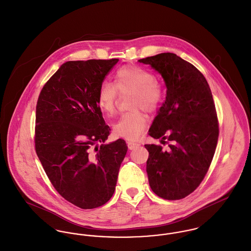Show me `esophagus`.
Segmentation results:
<instances>
[{
    "label": "esophagus",
    "instance_id": "1",
    "mask_svg": "<svg viewBox=\"0 0 251 251\" xmlns=\"http://www.w3.org/2000/svg\"><path fill=\"white\" fill-rule=\"evenodd\" d=\"M140 145L138 143H134V142H127V147L129 150H133L137 147H139Z\"/></svg>",
    "mask_w": 251,
    "mask_h": 251
}]
</instances>
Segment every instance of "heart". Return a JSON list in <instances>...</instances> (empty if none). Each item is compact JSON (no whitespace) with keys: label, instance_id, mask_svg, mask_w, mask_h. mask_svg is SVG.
<instances>
[{"label":"heart","instance_id":"heart-1","mask_svg":"<svg viewBox=\"0 0 251 251\" xmlns=\"http://www.w3.org/2000/svg\"><path fill=\"white\" fill-rule=\"evenodd\" d=\"M131 95L130 113L122 116L113 126L116 136L130 141L141 136L148 126L146 116L137 109L154 112L164 98L163 88L156 75L147 69L130 65L119 69L114 75V85L103 82L99 88L97 104L102 114H115L119 97Z\"/></svg>","mask_w":251,"mask_h":251}]
</instances>
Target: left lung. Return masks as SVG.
I'll return each mask as SVG.
<instances>
[{
  "label": "left lung",
  "mask_w": 251,
  "mask_h": 251,
  "mask_svg": "<svg viewBox=\"0 0 251 251\" xmlns=\"http://www.w3.org/2000/svg\"><path fill=\"white\" fill-rule=\"evenodd\" d=\"M138 61L155 69L167 87L149 135L170 144L167 151L160 145H145L150 186L164 200H181L200 186L215 154L219 122L213 96L204 75L176 53Z\"/></svg>",
  "instance_id": "8db88e82"
}]
</instances>
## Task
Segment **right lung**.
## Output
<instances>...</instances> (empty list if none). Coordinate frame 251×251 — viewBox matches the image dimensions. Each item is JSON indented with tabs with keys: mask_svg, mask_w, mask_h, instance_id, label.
<instances>
[{
	"mask_svg": "<svg viewBox=\"0 0 251 251\" xmlns=\"http://www.w3.org/2000/svg\"><path fill=\"white\" fill-rule=\"evenodd\" d=\"M119 61H68L47 81L38 97L35 151L50 181L81 209L105 204L113 196L127 146L109 135L97 104L100 86Z\"/></svg>",
	"mask_w": 251,
	"mask_h": 251,
	"instance_id": "right-lung-1",
	"label": "right lung"
}]
</instances>
